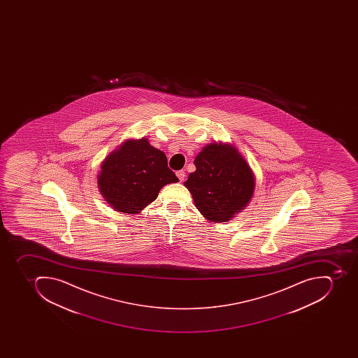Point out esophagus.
Listing matches in <instances>:
<instances>
[{
    "label": "esophagus",
    "instance_id": "obj_1",
    "mask_svg": "<svg viewBox=\"0 0 358 358\" xmlns=\"http://www.w3.org/2000/svg\"><path fill=\"white\" fill-rule=\"evenodd\" d=\"M176 175H177L178 179H179V180L180 181L185 180V177H186V173H185V171H183V170L178 171L177 173H176Z\"/></svg>",
    "mask_w": 358,
    "mask_h": 358
}]
</instances>
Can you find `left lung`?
<instances>
[{"label": "left lung", "mask_w": 358, "mask_h": 358, "mask_svg": "<svg viewBox=\"0 0 358 358\" xmlns=\"http://www.w3.org/2000/svg\"><path fill=\"white\" fill-rule=\"evenodd\" d=\"M196 171L185 186L200 214L225 222L245 208L253 196L255 178L245 159L228 143H210L194 158Z\"/></svg>", "instance_id": "1"}]
</instances>
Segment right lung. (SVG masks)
<instances>
[{
  "label": "right lung",
  "instance_id": "1",
  "mask_svg": "<svg viewBox=\"0 0 358 358\" xmlns=\"http://www.w3.org/2000/svg\"><path fill=\"white\" fill-rule=\"evenodd\" d=\"M166 155L148 138L127 140L101 162L99 192L116 211L138 214L168 183L178 182Z\"/></svg>",
  "mask_w": 358,
  "mask_h": 358
}]
</instances>
